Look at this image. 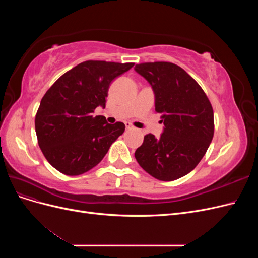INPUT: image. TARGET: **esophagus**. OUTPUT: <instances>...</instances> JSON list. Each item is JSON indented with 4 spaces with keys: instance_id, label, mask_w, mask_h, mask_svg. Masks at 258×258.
I'll use <instances>...</instances> for the list:
<instances>
[{
    "instance_id": "1",
    "label": "esophagus",
    "mask_w": 258,
    "mask_h": 258,
    "mask_svg": "<svg viewBox=\"0 0 258 258\" xmlns=\"http://www.w3.org/2000/svg\"><path fill=\"white\" fill-rule=\"evenodd\" d=\"M126 129H132V124H131V122H129V121H127L126 123Z\"/></svg>"
}]
</instances>
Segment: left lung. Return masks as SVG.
Wrapping results in <instances>:
<instances>
[{"label":"left lung","mask_w":258,"mask_h":258,"mask_svg":"<svg viewBox=\"0 0 258 258\" xmlns=\"http://www.w3.org/2000/svg\"><path fill=\"white\" fill-rule=\"evenodd\" d=\"M135 70L152 85L155 111L165 130L159 139L148 134L136 159L148 174L170 182L188 174L207 153L214 136V115L206 92L172 62H144Z\"/></svg>","instance_id":"1"}]
</instances>
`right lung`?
<instances>
[{
  "label": "right lung",
  "instance_id": "add662e5",
  "mask_svg": "<svg viewBox=\"0 0 258 258\" xmlns=\"http://www.w3.org/2000/svg\"><path fill=\"white\" fill-rule=\"evenodd\" d=\"M135 63L88 60L61 75L46 91L35 115L37 143L50 165L66 175L87 172L103 159L124 131L92 116L105 107L110 84Z\"/></svg>",
  "mask_w": 258,
  "mask_h": 258
}]
</instances>
